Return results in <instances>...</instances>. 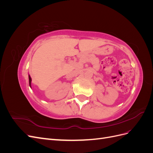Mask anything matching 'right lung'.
I'll use <instances>...</instances> for the list:
<instances>
[{"label": "right lung", "mask_w": 153, "mask_h": 153, "mask_svg": "<svg viewBox=\"0 0 153 153\" xmlns=\"http://www.w3.org/2000/svg\"><path fill=\"white\" fill-rule=\"evenodd\" d=\"M29 86L31 87V81H32V80H31V78H30V75H29Z\"/></svg>", "instance_id": "obj_1"}]
</instances>
